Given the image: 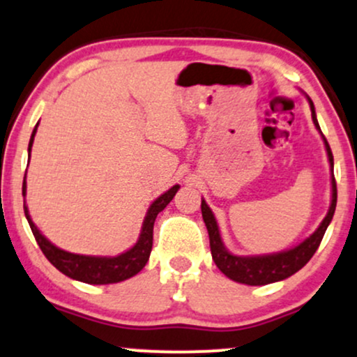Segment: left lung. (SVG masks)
<instances>
[{
    "label": "left lung",
    "instance_id": "1",
    "mask_svg": "<svg viewBox=\"0 0 357 357\" xmlns=\"http://www.w3.org/2000/svg\"><path fill=\"white\" fill-rule=\"evenodd\" d=\"M309 105H311V113H312V121L316 125V128L321 132L319 123L316 119V110H314L312 100L309 98ZM322 135V132H321ZM324 140L326 152H328V158L331 163V172L334 170V158L333 152H331V146L326 140V137L322 135ZM333 200H331V207L328 215L324 217V220L321 222V225L317 227L316 232L312 236H309L304 242H301L299 245L292 247L289 250H282V252L275 254H267V255H250V257H244V255H234L225 249L224 242H222L219 225H217L215 217L211 211L205 200H202V217L205 225L208 230V238H211V252L212 259L215 262V266L227 275L229 279L236 280V282L247 284V286H266V284L278 282V280H284L291 278L292 274H296L297 271H301L303 267L311 261V257L316 254L317 247H319L322 237H324L326 229L333 220L334 211H336L337 204V188H336V178L333 174Z\"/></svg>",
    "mask_w": 357,
    "mask_h": 357
}]
</instances>
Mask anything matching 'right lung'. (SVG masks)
Returning <instances> with one entry per match:
<instances>
[{
	"label": "right lung",
	"mask_w": 357,
	"mask_h": 357,
	"mask_svg": "<svg viewBox=\"0 0 357 357\" xmlns=\"http://www.w3.org/2000/svg\"><path fill=\"white\" fill-rule=\"evenodd\" d=\"M38 127V123H36ZM36 127L33 130L31 138H29L28 145V153H31L33 140H35ZM29 157V155H28ZM178 185H174L165 194H162L158 199H155L152 205H150L149 212H146L144 225H142L140 237H138L137 244L128 249L127 252L115 255V257H98V255H79V254H71L66 250L58 249L56 245H53L52 242L46 238L43 234L38 230V227L33 224L31 217H29L26 202H24V215H26L29 227H31L33 236H35L38 245H40L41 252L45 254V257L56 267L58 271L63 272L68 278L79 280V282L86 284H115L121 282V280L133 278L145 267L146 261H149L150 252H152V244H153V224L157 219L158 212H162L167 205L170 204V200L174 199V195L177 194ZM26 195V175H24L23 182V197Z\"/></svg>",
	"instance_id": "1"
}]
</instances>
